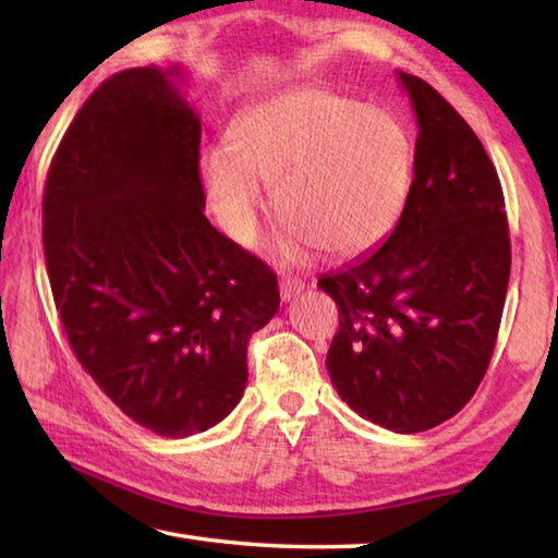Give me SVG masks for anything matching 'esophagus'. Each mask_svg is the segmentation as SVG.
<instances>
[{
	"label": "esophagus",
	"mask_w": 558,
	"mask_h": 558,
	"mask_svg": "<svg viewBox=\"0 0 558 558\" xmlns=\"http://www.w3.org/2000/svg\"><path fill=\"white\" fill-rule=\"evenodd\" d=\"M305 290V280L302 278H290V276H282L280 278V298L282 300H292L300 292Z\"/></svg>",
	"instance_id": "1"
}]
</instances>
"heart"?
Instances as JSON below:
<instances>
[{"instance_id": "obj_1", "label": "heart", "mask_w": 558, "mask_h": 558, "mask_svg": "<svg viewBox=\"0 0 558 558\" xmlns=\"http://www.w3.org/2000/svg\"><path fill=\"white\" fill-rule=\"evenodd\" d=\"M216 221L233 243L258 239L276 184L282 248L352 258L386 239L411 184V143L391 112L327 90L270 98L235 120L231 147L202 157Z\"/></svg>"}]
</instances>
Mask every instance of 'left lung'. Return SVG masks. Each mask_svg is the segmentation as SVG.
I'll return each instance as SVG.
<instances>
[{
    "mask_svg": "<svg viewBox=\"0 0 558 558\" xmlns=\"http://www.w3.org/2000/svg\"><path fill=\"white\" fill-rule=\"evenodd\" d=\"M399 81L418 120L401 219L317 288L339 307L327 352L337 393L376 426L421 433L452 418L483 381L512 253L483 143L426 81L401 71Z\"/></svg>",
    "mask_w": 558,
    "mask_h": 558,
    "instance_id": "obj_1",
    "label": "left lung"
}]
</instances>
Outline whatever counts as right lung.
I'll use <instances>...</instances> for the list:
<instances>
[{
  "mask_svg": "<svg viewBox=\"0 0 558 558\" xmlns=\"http://www.w3.org/2000/svg\"><path fill=\"white\" fill-rule=\"evenodd\" d=\"M179 78L182 65H147L93 90L44 192L46 270L73 354L165 438L235 409L248 339L280 305L276 272L204 216L202 122Z\"/></svg>",
  "mask_w": 558,
  "mask_h": 558,
  "instance_id": "1",
  "label": "right lung"
}]
</instances>
